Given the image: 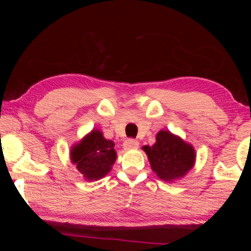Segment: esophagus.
<instances>
[{"instance_id": "34e87169", "label": "esophagus", "mask_w": 251, "mask_h": 251, "mask_svg": "<svg viewBox=\"0 0 251 251\" xmlns=\"http://www.w3.org/2000/svg\"><path fill=\"white\" fill-rule=\"evenodd\" d=\"M139 145V143L137 141H135V139H127V141L124 142L123 144V147H124V150H135V148H137Z\"/></svg>"}]
</instances>
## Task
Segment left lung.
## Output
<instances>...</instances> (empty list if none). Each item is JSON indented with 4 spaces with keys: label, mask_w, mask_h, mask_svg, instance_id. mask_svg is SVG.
Masks as SVG:
<instances>
[{
    "label": "left lung",
    "mask_w": 251,
    "mask_h": 251,
    "mask_svg": "<svg viewBox=\"0 0 251 251\" xmlns=\"http://www.w3.org/2000/svg\"><path fill=\"white\" fill-rule=\"evenodd\" d=\"M142 150L146 152L151 171L167 182L185 177L196 163V151L192 144L167 129L157 133L154 145H145Z\"/></svg>",
    "instance_id": "obj_1"
}]
</instances>
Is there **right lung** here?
<instances>
[{
  "instance_id": "right-lung-1",
  "label": "right lung",
  "mask_w": 251,
  "mask_h": 251,
  "mask_svg": "<svg viewBox=\"0 0 251 251\" xmlns=\"http://www.w3.org/2000/svg\"><path fill=\"white\" fill-rule=\"evenodd\" d=\"M114 147L113 141L106 139L100 129L94 128L71 147L70 158L84 179L96 181L112 171L117 158Z\"/></svg>"
}]
</instances>
